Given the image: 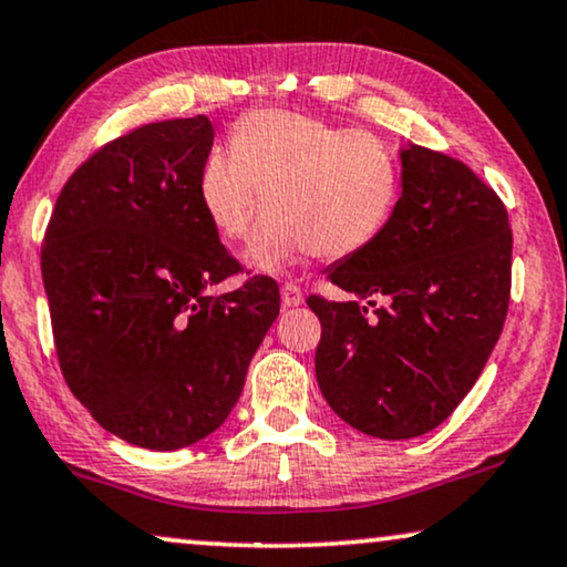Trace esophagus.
Here are the masks:
<instances>
[{
    "mask_svg": "<svg viewBox=\"0 0 567 567\" xmlns=\"http://www.w3.org/2000/svg\"><path fill=\"white\" fill-rule=\"evenodd\" d=\"M279 296H282L285 308H296V306L303 303V290H300L298 285H292V282H285L282 290H279Z\"/></svg>",
    "mask_w": 567,
    "mask_h": 567,
    "instance_id": "esophagus-1",
    "label": "esophagus"
}]
</instances>
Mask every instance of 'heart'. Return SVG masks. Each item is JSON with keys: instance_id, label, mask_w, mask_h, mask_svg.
I'll return each mask as SVG.
<instances>
[{"instance_id": "1", "label": "heart", "mask_w": 567, "mask_h": 567, "mask_svg": "<svg viewBox=\"0 0 567 567\" xmlns=\"http://www.w3.org/2000/svg\"><path fill=\"white\" fill-rule=\"evenodd\" d=\"M196 192L207 220L228 240H244L269 207L246 264L277 275L313 251L350 259L375 244L396 213L402 171L379 134L259 109L238 121L233 150H209Z\"/></svg>"}]
</instances>
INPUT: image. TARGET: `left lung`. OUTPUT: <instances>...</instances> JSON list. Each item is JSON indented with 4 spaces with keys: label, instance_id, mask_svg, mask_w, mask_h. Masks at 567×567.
<instances>
[{
    "label": "left lung",
    "instance_id": "8db88e82",
    "mask_svg": "<svg viewBox=\"0 0 567 567\" xmlns=\"http://www.w3.org/2000/svg\"><path fill=\"white\" fill-rule=\"evenodd\" d=\"M399 163L389 228L327 269L352 298H308L321 321L323 399L347 425L383 441L425 435L456 410L497 344L511 298L513 236L493 188L420 145Z\"/></svg>",
    "mask_w": 567,
    "mask_h": 567
}]
</instances>
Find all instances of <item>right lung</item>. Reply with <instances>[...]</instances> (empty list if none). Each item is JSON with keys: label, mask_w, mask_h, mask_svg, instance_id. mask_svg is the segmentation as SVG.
I'll use <instances>...</instances> for the list:
<instances>
[{"label": "right lung", "mask_w": 567, "mask_h": 567, "mask_svg": "<svg viewBox=\"0 0 567 567\" xmlns=\"http://www.w3.org/2000/svg\"><path fill=\"white\" fill-rule=\"evenodd\" d=\"M207 116L140 126L80 165L41 248L66 386L140 449L176 451L228 420L279 316L271 277L213 296L238 261L202 209Z\"/></svg>", "instance_id": "right-lung-1"}]
</instances>
